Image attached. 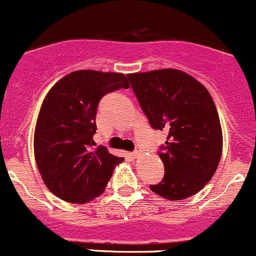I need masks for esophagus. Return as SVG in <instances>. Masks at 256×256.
Listing matches in <instances>:
<instances>
[{
  "instance_id": "34e87169",
  "label": "esophagus",
  "mask_w": 256,
  "mask_h": 256,
  "mask_svg": "<svg viewBox=\"0 0 256 256\" xmlns=\"http://www.w3.org/2000/svg\"><path fill=\"white\" fill-rule=\"evenodd\" d=\"M142 149H140V148H137L136 150H134V152H132V156H134V158H138L140 156V155H142Z\"/></svg>"
}]
</instances>
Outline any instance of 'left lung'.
<instances>
[{"label": "left lung", "mask_w": 256, "mask_h": 256, "mask_svg": "<svg viewBox=\"0 0 256 256\" xmlns=\"http://www.w3.org/2000/svg\"><path fill=\"white\" fill-rule=\"evenodd\" d=\"M128 78L152 128L167 131L158 152L165 177L150 190L171 201L195 195L212 179L222 158V131L212 96L198 79L174 68Z\"/></svg>", "instance_id": "obj_1"}]
</instances>
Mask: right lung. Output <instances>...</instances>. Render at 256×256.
<instances>
[{
    "label": "right lung",
    "mask_w": 256,
    "mask_h": 256,
    "mask_svg": "<svg viewBox=\"0 0 256 256\" xmlns=\"http://www.w3.org/2000/svg\"><path fill=\"white\" fill-rule=\"evenodd\" d=\"M130 86L125 74L80 70L56 82L40 106L34 158L44 184L71 204H86L104 192L124 158L95 146L96 110L106 94Z\"/></svg>",
    "instance_id": "obj_1"
}]
</instances>
